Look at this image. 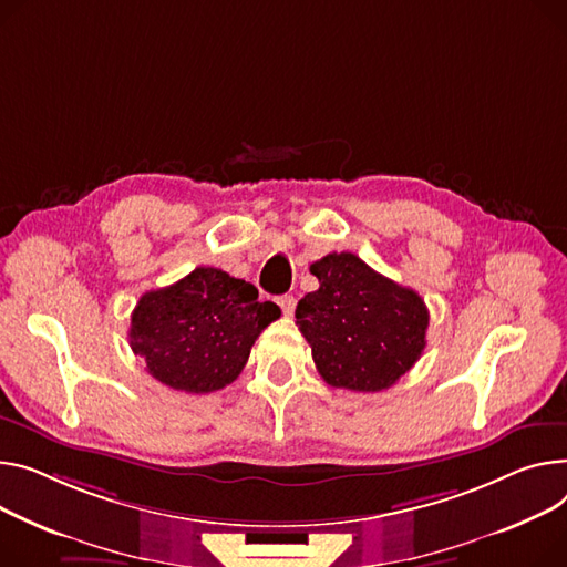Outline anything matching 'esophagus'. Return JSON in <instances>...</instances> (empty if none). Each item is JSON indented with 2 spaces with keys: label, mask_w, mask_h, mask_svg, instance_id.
<instances>
[{
  "label": "esophagus",
  "mask_w": 567,
  "mask_h": 567,
  "mask_svg": "<svg viewBox=\"0 0 567 567\" xmlns=\"http://www.w3.org/2000/svg\"><path fill=\"white\" fill-rule=\"evenodd\" d=\"M278 306L282 308V312H285L287 317H291V315H293V310H296V298H293L291 293L278 296Z\"/></svg>",
  "instance_id": "obj_1"
}]
</instances>
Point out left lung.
I'll use <instances>...</instances> for the list:
<instances>
[{"instance_id":"1","label":"left lung","mask_w":567,"mask_h":567,"mask_svg":"<svg viewBox=\"0 0 567 567\" xmlns=\"http://www.w3.org/2000/svg\"><path fill=\"white\" fill-rule=\"evenodd\" d=\"M319 289L296 306L321 379L351 392L392 388L426 349L424 298L375 274L353 252H330L310 267Z\"/></svg>"}]
</instances>
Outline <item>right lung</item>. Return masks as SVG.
<instances>
[{
	"mask_svg": "<svg viewBox=\"0 0 567 567\" xmlns=\"http://www.w3.org/2000/svg\"><path fill=\"white\" fill-rule=\"evenodd\" d=\"M280 319L255 285L198 267L171 287L145 291L132 312L130 347L159 383L209 394L237 381L259 332Z\"/></svg>",
	"mask_w": 567,
	"mask_h": 567,
	"instance_id": "obj_1",
	"label": "right lung"
}]
</instances>
